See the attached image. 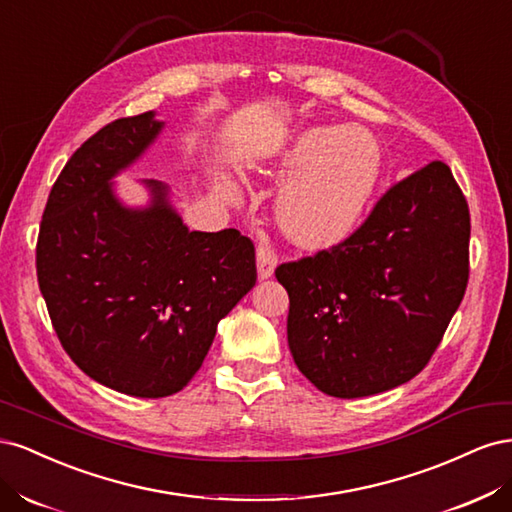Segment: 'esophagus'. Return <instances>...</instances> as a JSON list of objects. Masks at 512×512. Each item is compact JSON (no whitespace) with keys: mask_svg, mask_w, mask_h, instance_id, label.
Masks as SVG:
<instances>
[{"mask_svg":"<svg viewBox=\"0 0 512 512\" xmlns=\"http://www.w3.org/2000/svg\"><path fill=\"white\" fill-rule=\"evenodd\" d=\"M277 267V256L267 245H260L256 252V271H258V280H269Z\"/></svg>","mask_w":512,"mask_h":512,"instance_id":"esophagus-1","label":"esophagus"}]
</instances>
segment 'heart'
<instances>
[{"label":"heart","mask_w":512,"mask_h":512,"mask_svg":"<svg viewBox=\"0 0 512 512\" xmlns=\"http://www.w3.org/2000/svg\"><path fill=\"white\" fill-rule=\"evenodd\" d=\"M258 175L285 181L277 194L275 220L284 235L305 250L344 241L361 222L382 173L376 138L356 128H309L260 164ZM215 188L237 200V185L220 175Z\"/></svg>","instance_id":"1"}]
</instances>
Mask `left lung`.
I'll use <instances>...</instances> for the list:
<instances>
[{
    "mask_svg": "<svg viewBox=\"0 0 512 512\" xmlns=\"http://www.w3.org/2000/svg\"><path fill=\"white\" fill-rule=\"evenodd\" d=\"M468 243L466 198L451 168L431 162L393 185L350 239L277 267L301 374L342 399L412 380L466 292Z\"/></svg>",
    "mask_w": 512,
    "mask_h": 512,
    "instance_id": "1",
    "label": "left lung"
}]
</instances>
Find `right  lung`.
Segmentation results:
<instances>
[{"label":"right lung","instance_id":"right-lung-1","mask_svg":"<svg viewBox=\"0 0 512 512\" xmlns=\"http://www.w3.org/2000/svg\"><path fill=\"white\" fill-rule=\"evenodd\" d=\"M156 111L117 119L85 141L46 200L36 269L55 333L89 378L156 399L203 365L218 322L256 284L252 241L239 230H190L166 183L141 179L128 205L115 177L158 141Z\"/></svg>","mask_w":512,"mask_h":512}]
</instances>
